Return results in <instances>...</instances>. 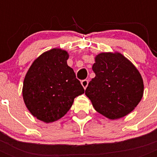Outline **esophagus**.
Listing matches in <instances>:
<instances>
[{
	"label": "esophagus",
	"instance_id": "1",
	"mask_svg": "<svg viewBox=\"0 0 157 157\" xmlns=\"http://www.w3.org/2000/svg\"><path fill=\"white\" fill-rule=\"evenodd\" d=\"M88 84H89L88 80H83V81H81V85H82L84 89H86V87L88 86Z\"/></svg>",
	"mask_w": 157,
	"mask_h": 157
}]
</instances>
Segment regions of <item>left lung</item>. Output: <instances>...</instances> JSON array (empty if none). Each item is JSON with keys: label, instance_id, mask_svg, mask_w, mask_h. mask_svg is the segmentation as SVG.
<instances>
[{"label": "left lung", "instance_id": "obj_1", "mask_svg": "<svg viewBox=\"0 0 157 157\" xmlns=\"http://www.w3.org/2000/svg\"><path fill=\"white\" fill-rule=\"evenodd\" d=\"M95 77L90 81L86 95L94 109L110 120L124 117L137 107L144 85L136 67L119 52H102L94 58Z\"/></svg>", "mask_w": 157, "mask_h": 157}]
</instances>
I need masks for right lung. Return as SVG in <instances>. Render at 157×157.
<instances>
[{"mask_svg":"<svg viewBox=\"0 0 157 157\" xmlns=\"http://www.w3.org/2000/svg\"><path fill=\"white\" fill-rule=\"evenodd\" d=\"M69 54L54 48L33 61L26 73L23 98L30 113L45 123L56 121L65 116L74 98L85 90L67 63Z\"/></svg>","mask_w":157,"mask_h":157,"instance_id":"add662e5","label":"right lung"}]
</instances>
